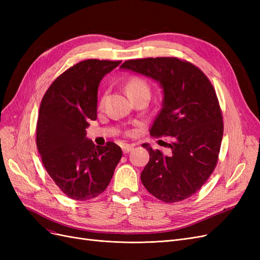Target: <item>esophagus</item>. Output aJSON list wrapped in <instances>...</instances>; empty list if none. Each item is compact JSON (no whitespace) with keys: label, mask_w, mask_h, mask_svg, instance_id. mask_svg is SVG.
Here are the masks:
<instances>
[{"label":"esophagus","mask_w":260,"mask_h":260,"mask_svg":"<svg viewBox=\"0 0 260 260\" xmlns=\"http://www.w3.org/2000/svg\"><path fill=\"white\" fill-rule=\"evenodd\" d=\"M133 149V145H130V144H124L122 146V152L123 154H128L129 152H131Z\"/></svg>","instance_id":"esophagus-1"}]
</instances>
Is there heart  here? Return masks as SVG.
<instances>
[{
    "mask_svg": "<svg viewBox=\"0 0 260 260\" xmlns=\"http://www.w3.org/2000/svg\"><path fill=\"white\" fill-rule=\"evenodd\" d=\"M127 91L130 94V95H133V94L141 93V92H148L149 93V85L148 83L141 77H132L131 79L127 83ZM104 99L103 98L101 101V105H103L104 103Z\"/></svg>",
    "mask_w": 260,
    "mask_h": 260,
    "instance_id": "heart-1",
    "label": "heart"
}]
</instances>
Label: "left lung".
<instances>
[{
    "mask_svg": "<svg viewBox=\"0 0 260 260\" xmlns=\"http://www.w3.org/2000/svg\"><path fill=\"white\" fill-rule=\"evenodd\" d=\"M120 68L158 81L164 92L162 108L149 133L171 137L170 154L144 143L149 161L141 181L165 203L190 198L216 168L221 146L222 113L214 86L199 67L177 57L129 59Z\"/></svg>",
    "mask_w": 260,
    "mask_h": 260,
    "instance_id": "obj_1",
    "label": "left lung"
}]
</instances>
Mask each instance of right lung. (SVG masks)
<instances>
[{"label": "right lung", "mask_w": 260, "mask_h": 260, "mask_svg": "<svg viewBox=\"0 0 260 260\" xmlns=\"http://www.w3.org/2000/svg\"><path fill=\"white\" fill-rule=\"evenodd\" d=\"M120 62L79 61L53 81L41 101L38 151L55 184L73 200L88 201L103 193L122 156L114 142L95 146L85 138L88 121L96 119L99 84Z\"/></svg>", "instance_id": "right-lung-1"}]
</instances>
